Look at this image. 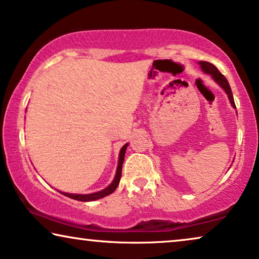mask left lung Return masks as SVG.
I'll return each mask as SVG.
<instances>
[{
  "mask_svg": "<svg viewBox=\"0 0 259 259\" xmlns=\"http://www.w3.org/2000/svg\"><path fill=\"white\" fill-rule=\"evenodd\" d=\"M200 66H201V69L204 70L205 73L210 74L213 77L215 82H218L221 84L223 90L226 92V94H228V97L230 99V102H231L232 107L236 108V105H235V100H233V95H232V92H231V88H230V84L228 82V80H226V77L223 75V74L219 72L217 69V67L212 65L210 62H206V61H200Z\"/></svg>",
  "mask_w": 259,
  "mask_h": 259,
  "instance_id": "obj_1",
  "label": "left lung"
}]
</instances>
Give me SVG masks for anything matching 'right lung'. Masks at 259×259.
Wrapping results in <instances>:
<instances>
[{"instance_id": "obj_1", "label": "right lung", "mask_w": 259, "mask_h": 259, "mask_svg": "<svg viewBox=\"0 0 259 259\" xmlns=\"http://www.w3.org/2000/svg\"><path fill=\"white\" fill-rule=\"evenodd\" d=\"M127 148V144L125 146H122L121 151H120V155H119V165H118V169H116V175L115 178L113 180V183L109 185L108 187H106L105 190L100 191V192H95V193H91V194H72V193H66V192H61L62 194H65L66 197L72 198V199L79 200V201H92V200H97L100 199V198H104L108 194L113 193L115 191L116 187L119 185L120 178H121V169H122V162H123V158H125V152Z\"/></svg>"}]
</instances>
